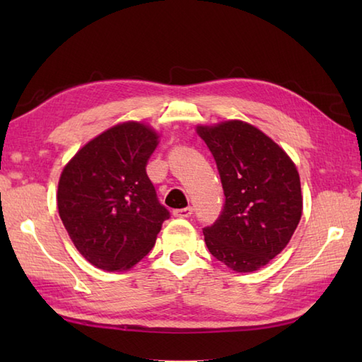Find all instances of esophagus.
Returning <instances> with one entry per match:
<instances>
[{"label":"esophagus","instance_id":"34e87169","mask_svg":"<svg viewBox=\"0 0 362 362\" xmlns=\"http://www.w3.org/2000/svg\"><path fill=\"white\" fill-rule=\"evenodd\" d=\"M173 214L175 218H189L191 214H193V209H191V206H187V209H179V210H174Z\"/></svg>","mask_w":362,"mask_h":362}]
</instances>
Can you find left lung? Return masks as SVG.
I'll return each instance as SVG.
<instances>
[{
	"label": "left lung",
	"mask_w": 362,
	"mask_h": 362,
	"mask_svg": "<svg viewBox=\"0 0 362 362\" xmlns=\"http://www.w3.org/2000/svg\"><path fill=\"white\" fill-rule=\"evenodd\" d=\"M216 161L226 202L204 228L211 255L236 272H253L286 247L302 218L296 165L279 144L243 121L197 127Z\"/></svg>",
	"instance_id": "left-lung-1"
}]
</instances>
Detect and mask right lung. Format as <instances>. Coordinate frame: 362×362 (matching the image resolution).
I'll return each instance as SVG.
<instances>
[{"mask_svg":"<svg viewBox=\"0 0 362 362\" xmlns=\"http://www.w3.org/2000/svg\"><path fill=\"white\" fill-rule=\"evenodd\" d=\"M157 138L140 122L118 124L83 146L60 175V219L76 249L104 271L136 264L171 216L146 173Z\"/></svg>","mask_w":362,"mask_h":362,"instance_id":"add662e5","label":"right lung"}]
</instances>
